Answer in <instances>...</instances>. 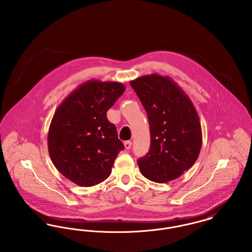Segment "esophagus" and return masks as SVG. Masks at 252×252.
Listing matches in <instances>:
<instances>
[{
    "mask_svg": "<svg viewBox=\"0 0 252 252\" xmlns=\"http://www.w3.org/2000/svg\"><path fill=\"white\" fill-rule=\"evenodd\" d=\"M124 144H125V147H126V149H130V147H131L132 143L130 142V141H126V142H125L124 143Z\"/></svg>",
    "mask_w": 252,
    "mask_h": 252,
    "instance_id": "obj_1",
    "label": "esophagus"
}]
</instances>
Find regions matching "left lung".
<instances>
[{"label":"left lung","instance_id":"8db88e82","mask_svg":"<svg viewBox=\"0 0 252 252\" xmlns=\"http://www.w3.org/2000/svg\"><path fill=\"white\" fill-rule=\"evenodd\" d=\"M146 110L149 152L138 159L146 179L165 183L192 167L199 156L202 130L191 99L171 77L147 74L130 81Z\"/></svg>","mask_w":252,"mask_h":252}]
</instances>
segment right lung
I'll return each instance as SVG.
<instances>
[{
	"instance_id": "obj_1",
	"label": "right lung",
	"mask_w": 252,
	"mask_h": 252,
	"mask_svg": "<svg viewBox=\"0 0 252 252\" xmlns=\"http://www.w3.org/2000/svg\"><path fill=\"white\" fill-rule=\"evenodd\" d=\"M120 82L91 79L79 85L55 111L49 127V155L74 184L94 186L107 180L125 146L107 111L125 92Z\"/></svg>"
}]
</instances>
